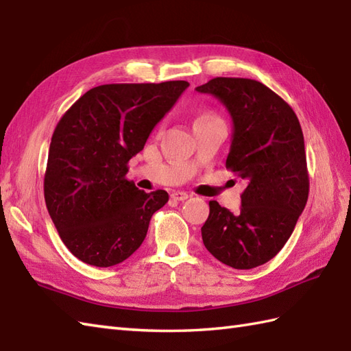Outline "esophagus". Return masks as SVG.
<instances>
[{
  "instance_id": "1",
  "label": "esophagus",
  "mask_w": 351,
  "mask_h": 351,
  "mask_svg": "<svg viewBox=\"0 0 351 351\" xmlns=\"http://www.w3.org/2000/svg\"><path fill=\"white\" fill-rule=\"evenodd\" d=\"M189 193H186V192H182V191H176V192H173L171 193V198H173L174 201H186L187 198H189Z\"/></svg>"
}]
</instances>
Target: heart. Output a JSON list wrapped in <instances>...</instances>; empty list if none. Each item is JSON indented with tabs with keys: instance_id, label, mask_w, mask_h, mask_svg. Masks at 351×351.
<instances>
[{
	"instance_id": "obj_1",
	"label": "heart",
	"mask_w": 351,
	"mask_h": 351,
	"mask_svg": "<svg viewBox=\"0 0 351 351\" xmlns=\"http://www.w3.org/2000/svg\"><path fill=\"white\" fill-rule=\"evenodd\" d=\"M213 121H220V119L213 114V113H208V111H205V113H201L196 116L195 119V123H201V122H213Z\"/></svg>"
}]
</instances>
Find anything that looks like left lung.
Returning <instances> with one entry per match:
<instances>
[{
	"label": "left lung",
	"mask_w": 351,
	"mask_h": 351,
	"mask_svg": "<svg viewBox=\"0 0 351 351\" xmlns=\"http://www.w3.org/2000/svg\"><path fill=\"white\" fill-rule=\"evenodd\" d=\"M196 90L215 95L230 113L226 168L247 182L238 215L210 201L202 241L221 263L252 269L283 249L308 199L301 125L292 107L258 80L216 77Z\"/></svg>",
	"instance_id": "1"
}]
</instances>
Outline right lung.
<instances>
[{"mask_svg":"<svg viewBox=\"0 0 351 351\" xmlns=\"http://www.w3.org/2000/svg\"><path fill=\"white\" fill-rule=\"evenodd\" d=\"M189 86L111 83L92 88L65 111L49 147L45 199L59 237L77 259L107 268L138 249L165 191L128 180V162Z\"/></svg>","mask_w":351,"mask_h":351,"instance_id":"1","label":"right lung"}]
</instances>
